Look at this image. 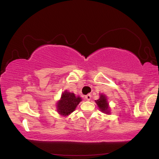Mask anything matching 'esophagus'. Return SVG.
<instances>
[{
    "mask_svg": "<svg viewBox=\"0 0 159 159\" xmlns=\"http://www.w3.org/2000/svg\"><path fill=\"white\" fill-rule=\"evenodd\" d=\"M85 99L87 100V101H90V100L91 99V94H87V95L85 96Z\"/></svg>",
    "mask_w": 159,
    "mask_h": 159,
    "instance_id": "34e87169",
    "label": "esophagus"
}]
</instances>
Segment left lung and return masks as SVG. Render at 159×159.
I'll return each mask as SVG.
<instances>
[{
  "instance_id": "left-lung-1",
  "label": "left lung",
  "mask_w": 159,
  "mask_h": 159,
  "mask_svg": "<svg viewBox=\"0 0 159 159\" xmlns=\"http://www.w3.org/2000/svg\"><path fill=\"white\" fill-rule=\"evenodd\" d=\"M96 101V103L98 105L100 111L106 115H110V108L107 101V98L105 94L100 93V98Z\"/></svg>"
}]
</instances>
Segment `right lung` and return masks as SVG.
<instances>
[{"label": "right lung", "mask_w": 159, "mask_h": 159, "mask_svg": "<svg viewBox=\"0 0 159 159\" xmlns=\"http://www.w3.org/2000/svg\"><path fill=\"white\" fill-rule=\"evenodd\" d=\"M81 101L82 98L79 96H76L75 93L68 92V91H63L56 105L57 112L64 116H68L74 112Z\"/></svg>", "instance_id": "1"}]
</instances>
